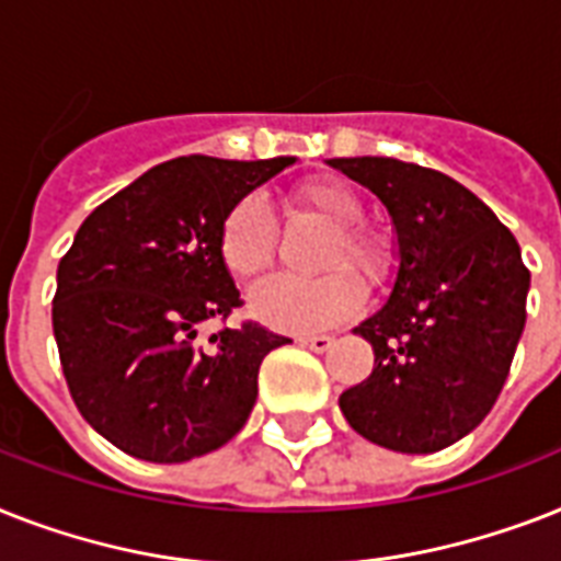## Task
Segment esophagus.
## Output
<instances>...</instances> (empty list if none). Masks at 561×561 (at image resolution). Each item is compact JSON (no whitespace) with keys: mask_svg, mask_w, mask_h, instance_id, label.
<instances>
[{"mask_svg":"<svg viewBox=\"0 0 561 561\" xmlns=\"http://www.w3.org/2000/svg\"><path fill=\"white\" fill-rule=\"evenodd\" d=\"M299 345H305V348H311V352H317V354H325L328 348L334 345V336H328V334L299 336Z\"/></svg>","mask_w":561,"mask_h":561,"instance_id":"1","label":"esophagus"}]
</instances>
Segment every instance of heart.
I'll list each match as a JSON object with an SVG mask.
<instances>
[{
  "label": "heart",
  "instance_id": "obj_1",
  "mask_svg": "<svg viewBox=\"0 0 561 561\" xmlns=\"http://www.w3.org/2000/svg\"><path fill=\"white\" fill-rule=\"evenodd\" d=\"M296 207L331 227L322 250L317 279H276L250 294V313L259 322L288 331L313 334L348 320L363 302V285L352 271L368 282H380L391 267V250L383 236L363 227V202L352 186L334 178H311L294 190ZM218 256L236 279H256L276 256V218L259 195H244L227 209L218 225Z\"/></svg>",
  "mask_w": 561,
  "mask_h": 561
}]
</instances>
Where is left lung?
<instances>
[{
  "label": "left lung",
  "mask_w": 561,
  "mask_h": 561,
  "mask_svg": "<svg viewBox=\"0 0 561 561\" xmlns=\"http://www.w3.org/2000/svg\"><path fill=\"white\" fill-rule=\"evenodd\" d=\"M328 163L383 202L398 236L389 299L354 328L375 348V368L340 394V409L371 444L438 453L502 394L530 271L493 209L444 172L371 154Z\"/></svg>",
  "instance_id": "left-lung-1"
}]
</instances>
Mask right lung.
<instances>
[{"label":"right lung","instance_id":"obj_1","mask_svg":"<svg viewBox=\"0 0 561 561\" xmlns=\"http://www.w3.org/2000/svg\"><path fill=\"white\" fill-rule=\"evenodd\" d=\"M294 161L158 163L100 204L59 259L51 320L68 391L126 455L190 461L248 423L262 359L290 340L259 322L221 328L207 348L195 336L241 305L218 256L221 218Z\"/></svg>","mask_w":561,"mask_h":561}]
</instances>
